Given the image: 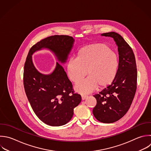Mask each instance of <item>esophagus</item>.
<instances>
[{
    "label": "esophagus",
    "mask_w": 151,
    "mask_h": 151,
    "mask_svg": "<svg viewBox=\"0 0 151 151\" xmlns=\"http://www.w3.org/2000/svg\"><path fill=\"white\" fill-rule=\"evenodd\" d=\"M87 97H87V96H84V95H82V96H81V99H82L83 100H84L87 99Z\"/></svg>",
    "instance_id": "1"
}]
</instances>
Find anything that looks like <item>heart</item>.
I'll use <instances>...</instances> for the list:
<instances>
[{"mask_svg": "<svg viewBox=\"0 0 151 151\" xmlns=\"http://www.w3.org/2000/svg\"><path fill=\"white\" fill-rule=\"evenodd\" d=\"M119 67L117 55L103 44H91L82 48L76 59L67 63V74L70 80L76 83L87 74L88 77L78 83L76 90L81 94L92 92L99 87L103 89L115 80Z\"/></svg>", "mask_w": 151, "mask_h": 151, "instance_id": "1", "label": "heart"}]
</instances>
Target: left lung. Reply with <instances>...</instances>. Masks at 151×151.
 <instances>
[{"instance_id":"obj_1","label":"left lung","mask_w":151,"mask_h":151,"mask_svg":"<svg viewBox=\"0 0 151 151\" xmlns=\"http://www.w3.org/2000/svg\"><path fill=\"white\" fill-rule=\"evenodd\" d=\"M101 35L112 37L116 42L119 67L114 81L93 96L97 104L93 113L99 122L110 123L121 119L130 107L137 87V68L133 51L120 35L110 32Z\"/></svg>"}]
</instances>
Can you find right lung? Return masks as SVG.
Wrapping results in <instances>:
<instances>
[{
  "label": "right lung",
  "instance_id": "right-lung-1",
  "mask_svg": "<svg viewBox=\"0 0 151 151\" xmlns=\"http://www.w3.org/2000/svg\"><path fill=\"white\" fill-rule=\"evenodd\" d=\"M68 35H52L34 45L28 52L24 70V86L30 104L38 117L47 124L60 126L72 118L74 108L81 101L75 93L63 66L57 62L55 71L49 75L38 72L32 61L36 50L47 47L52 51L60 63L67 59L74 43Z\"/></svg>",
  "mask_w": 151,
  "mask_h": 151
}]
</instances>
